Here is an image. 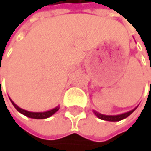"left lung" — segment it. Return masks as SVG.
Instances as JSON below:
<instances>
[{"label": "left lung", "instance_id": "left-lung-1", "mask_svg": "<svg viewBox=\"0 0 151 151\" xmlns=\"http://www.w3.org/2000/svg\"><path fill=\"white\" fill-rule=\"evenodd\" d=\"M137 108L135 109H131L130 111H128L126 113H123V114H119V115H103V114H101V113H99L97 111H94V113L95 115L99 118V119H103V120H108V121H119V120H121V119H126L127 117H129L133 111H135Z\"/></svg>", "mask_w": 151, "mask_h": 151}]
</instances>
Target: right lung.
<instances>
[{"label":"right lung","mask_w":151,"mask_h":151,"mask_svg":"<svg viewBox=\"0 0 151 151\" xmlns=\"http://www.w3.org/2000/svg\"><path fill=\"white\" fill-rule=\"evenodd\" d=\"M11 100V99H10ZM11 102L12 103V105L14 106V108L18 111L20 113L25 115L26 117H29V118H32V119H47L50 116H52L55 112H57L59 111L60 107H56L52 109H50V111H45V112H31V111H25L23 109H21L20 107L17 106L12 100H11Z\"/></svg>","instance_id":"obj_1"}]
</instances>
